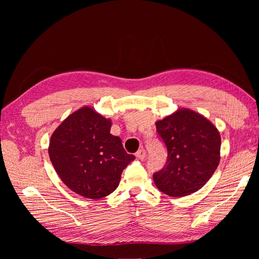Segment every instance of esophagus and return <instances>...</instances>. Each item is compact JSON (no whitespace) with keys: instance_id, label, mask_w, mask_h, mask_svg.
<instances>
[{"instance_id":"1","label":"esophagus","mask_w":259,"mask_h":259,"mask_svg":"<svg viewBox=\"0 0 259 259\" xmlns=\"http://www.w3.org/2000/svg\"><path fill=\"white\" fill-rule=\"evenodd\" d=\"M146 150L144 148H142V149H139V150L136 152V156L137 158L139 159V160H144L145 158H146Z\"/></svg>"}]
</instances>
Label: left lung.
<instances>
[{
  "label": "left lung",
  "instance_id": "left-lung-1",
  "mask_svg": "<svg viewBox=\"0 0 259 259\" xmlns=\"http://www.w3.org/2000/svg\"><path fill=\"white\" fill-rule=\"evenodd\" d=\"M167 148L165 166L153 175L156 188L169 197H185L204 186L221 161L222 138L205 116L182 108L155 122Z\"/></svg>",
  "mask_w": 259,
  "mask_h": 259
}]
</instances>
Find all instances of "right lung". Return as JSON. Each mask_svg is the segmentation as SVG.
<instances>
[{
    "mask_svg": "<svg viewBox=\"0 0 259 259\" xmlns=\"http://www.w3.org/2000/svg\"><path fill=\"white\" fill-rule=\"evenodd\" d=\"M110 128V119L85 106L70 114L51 137L49 155L55 170L70 190L86 199L112 193L123 169L135 159Z\"/></svg>",
    "mask_w": 259,
    "mask_h": 259,
    "instance_id": "right-lung-1",
    "label": "right lung"
}]
</instances>
